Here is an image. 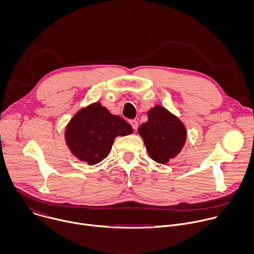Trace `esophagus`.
Segmentation results:
<instances>
[{"label": "esophagus", "instance_id": "esophagus-1", "mask_svg": "<svg viewBox=\"0 0 254 254\" xmlns=\"http://www.w3.org/2000/svg\"><path fill=\"white\" fill-rule=\"evenodd\" d=\"M129 124H130V126L132 127V128H133L134 130L137 128V122H136L135 120H131V121H129Z\"/></svg>", "mask_w": 254, "mask_h": 254}]
</instances>
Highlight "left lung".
I'll return each instance as SVG.
<instances>
[{"mask_svg": "<svg viewBox=\"0 0 254 254\" xmlns=\"http://www.w3.org/2000/svg\"><path fill=\"white\" fill-rule=\"evenodd\" d=\"M137 131L152 160L163 165L181 153L187 139L184 124L163 105L151 108L148 122L141 124Z\"/></svg>", "mask_w": 254, "mask_h": 254, "instance_id": "obj_1", "label": "left lung"}]
</instances>
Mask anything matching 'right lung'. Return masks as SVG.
<instances>
[{
  "mask_svg": "<svg viewBox=\"0 0 254 254\" xmlns=\"http://www.w3.org/2000/svg\"><path fill=\"white\" fill-rule=\"evenodd\" d=\"M132 127L123 118L108 112L96 101L82 107L65 128V142L71 154L92 166L110 154L115 138L132 133Z\"/></svg>",
  "mask_w": 254,
  "mask_h": 254,
  "instance_id": "obj_1",
  "label": "right lung"
}]
</instances>
